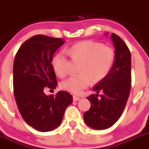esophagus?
<instances>
[{
    "label": "esophagus",
    "mask_w": 149,
    "mask_h": 149,
    "mask_svg": "<svg viewBox=\"0 0 149 149\" xmlns=\"http://www.w3.org/2000/svg\"><path fill=\"white\" fill-rule=\"evenodd\" d=\"M73 101H79V100H80V98H79V97H78V96H76V95H73Z\"/></svg>",
    "instance_id": "obj_1"
}]
</instances>
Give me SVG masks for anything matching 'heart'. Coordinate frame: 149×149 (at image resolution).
Returning a JSON list of instances; mask_svg holds the SVG:
<instances>
[{"mask_svg": "<svg viewBox=\"0 0 149 149\" xmlns=\"http://www.w3.org/2000/svg\"><path fill=\"white\" fill-rule=\"evenodd\" d=\"M68 54L73 61L80 62L79 74L61 83L63 90L80 94L92 83L102 81L109 74L115 60L114 48L105 46L98 42L86 40L73 45ZM53 68L58 76L64 78L68 73V60L64 52H59L51 61Z\"/></svg>", "mask_w": 149, "mask_h": 149, "instance_id": "1", "label": "heart"}]
</instances>
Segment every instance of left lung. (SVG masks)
Here are the masks:
<instances>
[{"label": "left lung", "instance_id": "8db88e82", "mask_svg": "<svg viewBox=\"0 0 149 149\" xmlns=\"http://www.w3.org/2000/svg\"><path fill=\"white\" fill-rule=\"evenodd\" d=\"M115 60L109 74L94 87L96 94L87 97L90 109L84 113V120L93 129L111 127L121 116L131 90V53L119 36L112 33ZM100 95H99V93Z\"/></svg>", "mask_w": 149, "mask_h": 149}]
</instances>
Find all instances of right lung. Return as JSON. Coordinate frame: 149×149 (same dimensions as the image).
Returning a JSON list of instances; mask_svg holds the SVG:
<instances>
[{
  "label": "right lung",
  "instance_id": "right-lung-1",
  "mask_svg": "<svg viewBox=\"0 0 149 149\" xmlns=\"http://www.w3.org/2000/svg\"><path fill=\"white\" fill-rule=\"evenodd\" d=\"M63 39L38 34L23 42L13 65L14 95L23 120L40 132L59 126L73 96L66 91L45 95V87L54 89L57 80L51 61Z\"/></svg>",
  "mask_w": 149,
  "mask_h": 149
}]
</instances>
